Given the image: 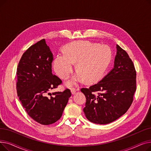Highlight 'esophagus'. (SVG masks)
<instances>
[{
    "mask_svg": "<svg viewBox=\"0 0 151 151\" xmlns=\"http://www.w3.org/2000/svg\"><path fill=\"white\" fill-rule=\"evenodd\" d=\"M77 90H78V89H77ZM76 89L75 88H71V94H75V93H76Z\"/></svg>",
    "mask_w": 151,
    "mask_h": 151,
    "instance_id": "34e87169",
    "label": "esophagus"
}]
</instances>
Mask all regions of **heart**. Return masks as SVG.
<instances>
[{
  "label": "heart",
  "mask_w": 151,
  "mask_h": 151,
  "mask_svg": "<svg viewBox=\"0 0 151 151\" xmlns=\"http://www.w3.org/2000/svg\"><path fill=\"white\" fill-rule=\"evenodd\" d=\"M112 52L107 45H99L89 41H77L66 45L63 54L54 60V70L60 77L67 78L77 62L78 73L66 82L71 87L85 80L88 83L96 82L103 76L111 62Z\"/></svg>",
  "instance_id": "b5f03b06"
}]
</instances>
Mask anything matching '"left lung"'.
<instances>
[{"instance_id": "8db88e82", "label": "left lung", "mask_w": 151, "mask_h": 151, "mask_svg": "<svg viewBox=\"0 0 151 151\" xmlns=\"http://www.w3.org/2000/svg\"><path fill=\"white\" fill-rule=\"evenodd\" d=\"M116 48L113 68L98 83L81 89L86 99L83 111L86 118L95 124H107L124 114L137 89L133 63L118 45Z\"/></svg>"}]
</instances>
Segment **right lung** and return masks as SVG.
I'll use <instances>...</instances> for the list:
<instances>
[{
  "instance_id": "1",
  "label": "right lung",
  "mask_w": 151,
  "mask_h": 151,
  "mask_svg": "<svg viewBox=\"0 0 151 151\" xmlns=\"http://www.w3.org/2000/svg\"><path fill=\"white\" fill-rule=\"evenodd\" d=\"M52 60L50 47L42 39L22 54L17 68V90L21 104L32 119L45 125L59 119L71 96L68 89L50 92L62 83L52 73Z\"/></svg>"
}]
</instances>
